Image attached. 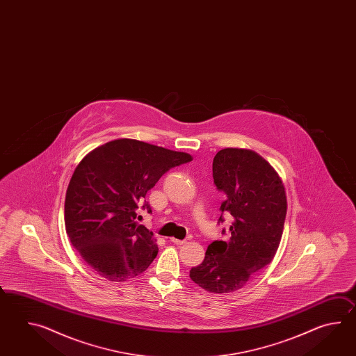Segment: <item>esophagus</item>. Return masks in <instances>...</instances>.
<instances>
[{"label":"esophagus","instance_id":"1","mask_svg":"<svg viewBox=\"0 0 356 356\" xmlns=\"http://www.w3.org/2000/svg\"><path fill=\"white\" fill-rule=\"evenodd\" d=\"M170 242L175 243L177 245H181V244H184L187 241H181V239H177V238H170Z\"/></svg>","mask_w":356,"mask_h":356}]
</instances>
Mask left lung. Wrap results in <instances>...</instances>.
I'll use <instances>...</instances> for the list:
<instances>
[{
    "label": "left lung",
    "instance_id": "1",
    "mask_svg": "<svg viewBox=\"0 0 356 356\" xmlns=\"http://www.w3.org/2000/svg\"><path fill=\"white\" fill-rule=\"evenodd\" d=\"M213 183L227 195L222 213L232 215L227 241L212 242L189 277L215 294L242 289L253 273L271 264L286 216V193L280 177L257 152L227 147L212 161ZM225 234V229H222Z\"/></svg>",
    "mask_w": 356,
    "mask_h": 356
}]
</instances>
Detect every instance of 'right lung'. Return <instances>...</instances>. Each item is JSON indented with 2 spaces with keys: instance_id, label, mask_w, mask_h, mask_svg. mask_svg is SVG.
<instances>
[{
  "instance_id": "obj_1",
  "label": "right lung",
  "mask_w": 356,
  "mask_h": 356,
  "mask_svg": "<svg viewBox=\"0 0 356 356\" xmlns=\"http://www.w3.org/2000/svg\"><path fill=\"white\" fill-rule=\"evenodd\" d=\"M192 160L132 138L109 141L76 167L65 200L70 241L91 270L106 280H129L158 254L156 239L136 221L137 210L152 212L145 196L169 169Z\"/></svg>"
}]
</instances>
